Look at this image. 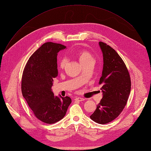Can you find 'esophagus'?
<instances>
[{"mask_svg":"<svg viewBox=\"0 0 151 151\" xmlns=\"http://www.w3.org/2000/svg\"><path fill=\"white\" fill-rule=\"evenodd\" d=\"M84 100H85V99L82 98V97H76L75 99V101H84Z\"/></svg>","mask_w":151,"mask_h":151,"instance_id":"obj_1","label":"esophagus"}]
</instances>
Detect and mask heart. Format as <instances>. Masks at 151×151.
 Masks as SVG:
<instances>
[{
	"label": "heart",
	"mask_w": 151,
	"mask_h": 151,
	"mask_svg": "<svg viewBox=\"0 0 151 151\" xmlns=\"http://www.w3.org/2000/svg\"><path fill=\"white\" fill-rule=\"evenodd\" d=\"M76 56L78 57L79 60L82 64L84 65L89 63L91 62H94V59L92 56V54L86 50H78L75 52ZM67 62V60L65 58H60L58 62V66L60 68H64Z\"/></svg>",
	"instance_id": "heart-1"
}]
</instances>
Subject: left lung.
<instances>
[{
	"label": "left lung",
	"instance_id": "obj_1",
	"mask_svg": "<svg viewBox=\"0 0 151 151\" xmlns=\"http://www.w3.org/2000/svg\"><path fill=\"white\" fill-rule=\"evenodd\" d=\"M104 68L99 84L103 97L91 119L100 124L113 121L123 111L131 89L130 74L120 55L110 46L100 42Z\"/></svg>",
	"mask_w": 151,
	"mask_h": 151
}]
</instances>
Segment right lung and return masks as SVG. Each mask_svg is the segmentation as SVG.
I'll list each match as a JSON object with an SVG mask.
<instances>
[{
	"label": "right lung",
	"instance_id": "add662e5",
	"mask_svg": "<svg viewBox=\"0 0 151 151\" xmlns=\"http://www.w3.org/2000/svg\"><path fill=\"white\" fill-rule=\"evenodd\" d=\"M65 47L56 43L43 44L30 57L22 73V96L38 119L48 124L61 120L71 103L69 97H55L51 91L53 79L58 75V52Z\"/></svg>",
	"mask_w": 151,
	"mask_h": 151
}]
</instances>
